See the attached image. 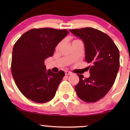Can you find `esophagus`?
Here are the masks:
<instances>
[{
  "label": "esophagus",
  "mask_w": 130,
  "mask_h": 130,
  "mask_svg": "<svg viewBox=\"0 0 130 130\" xmlns=\"http://www.w3.org/2000/svg\"><path fill=\"white\" fill-rule=\"evenodd\" d=\"M70 74H71V72H70V71H65V75H70Z\"/></svg>",
  "instance_id": "obj_1"
}]
</instances>
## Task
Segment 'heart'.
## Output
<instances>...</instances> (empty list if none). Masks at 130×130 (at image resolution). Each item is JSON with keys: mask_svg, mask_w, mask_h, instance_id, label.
Segmentation results:
<instances>
[{"mask_svg": "<svg viewBox=\"0 0 130 130\" xmlns=\"http://www.w3.org/2000/svg\"><path fill=\"white\" fill-rule=\"evenodd\" d=\"M59 46V45H58V46Z\"/></svg>", "mask_w": 130, "mask_h": 130, "instance_id": "1", "label": "heart"}]
</instances>
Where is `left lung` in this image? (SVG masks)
Wrapping results in <instances>:
<instances>
[{"mask_svg": "<svg viewBox=\"0 0 130 130\" xmlns=\"http://www.w3.org/2000/svg\"><path fill=\"white\" fill-rule=\"evenodd\" d=\"M70 31L83 40L85 59L92 64L88 67L90 76L82 74L75 90L78 97L87 103H94L104 97L114 84L120 66V54L117 46L107 34L92 27Z\"/></svg>", "mask_w": 130, "mask_h": 130, "instance_id": "8db88e82", "label": "left lung"}]
</instances>
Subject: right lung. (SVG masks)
<instances>
[{
	"label": "right lung",
	"mask_w": 130,
	"mask_h": 130,
	"mask_svg": "<svg viewBox=\"0 0 130 130\" xmlns=\"http://www.w3.org/2000/svg\"><path fill=\"white\" fill-rule=\"evenodd\" d=\"M69 32L52 28L33 29L18 40L13 49L11 73L20 92L34 102L44 103L54 98L65 73L46 71L44 60Z\"/></svg>",
	"instance_id": "obj_1"
}]
</instances>
